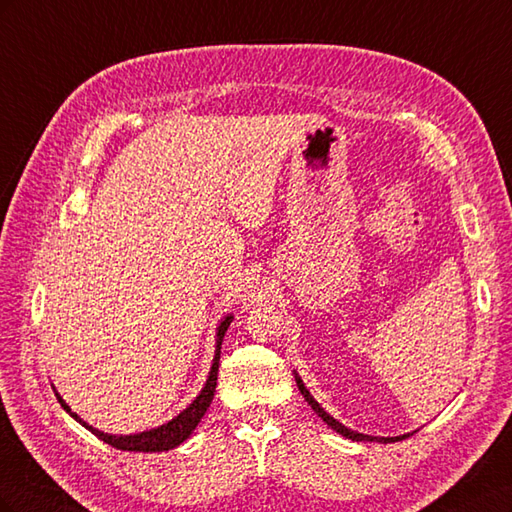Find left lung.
<instances>
[{
	"mask_svg": "<svg viewBox=\"0 0 512 512\" xmlns=\"http://www.w3.org/2000/svg\"><path fill=\"white\" fill-rule=\"evenodd\" d=\"M294 380H297V386H299V391H301V395L305 397V401H307V404L309 406H312L314 408V412L322 418V421L324 423H327L333 431H337V433H342V436L344 438H348V440H354V442H397V440H401V438H408V436H412V433H404V436H395V438H378V436H365V433H359V431H352V429H348L346 425H342V423H339L337 421V418H333L327 410H324L320 404H318V401L312 397V393H309L307 391V386L303 384V380H301V376L297 374V371H294Z\"/></svg>",
	"mask_w": 512,
	"mask_h": 512,
	"instance_id": "left-lung-1",
	"label": "left lung"
}]
</instances>
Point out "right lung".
<instances>
[{"label":"right lung","mask_w":512,"mask_h":512,"mask_svg":"<svg viewBox=\"0 0 512 512\" xmlns=\"http://www.w3.org/2000/svg\"><path fill=\"white\" fill-rule=\"evenodd\" d=\"M232 322V314L226 316L220 324H218V333H215V356H213V363H211V371L207 376V382L203 386V391L198 393V397L192 401V404L185 408L183 412H179L175 418H170L168 423L156 427V429H147L141 433H130V436H117V433H104L96 427H91L89 423H85L83 418L72 412V408L66 404L61 395L55 391L57 401L61 404L76 423H81L85 429H89L94 436H98L102 442L111 444L119 451H134V453H162V451H170V448L179 446L181 442L188 440L192 436V431L196 429V425L200 423V418L205 416L211 399L215 395V384H218V367H220V352H222V339L230 327ZM55 389V386H53Z\"/></svg>","instance_id":"1"}]
</instances>
